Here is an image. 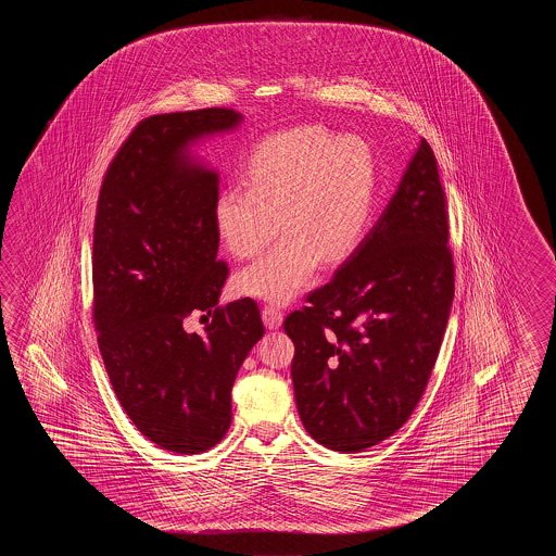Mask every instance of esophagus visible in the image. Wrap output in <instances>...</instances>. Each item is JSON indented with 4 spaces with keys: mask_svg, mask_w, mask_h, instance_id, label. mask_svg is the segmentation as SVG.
<instances>
[{
    "mask_svg": "<svg viewBox=\"0 0 556 556\" xmlns=\"http://www.w3.org/2000/svg\"><path fill=\"white\" fill-rule=\"evenodd\" d=\"M262 319H264V326L268 330H276V328L282 326V309L278 306H273V304H266V306L262 307Z\"/></svg>",
    "mask_w": 556,
    "mask_h": 556,
    "instance_id": "1",
    "label": "esophagus"
}]
</instances>
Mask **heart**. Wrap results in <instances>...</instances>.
<instances>
[{
    "mask_svg": "<svg viewBox=\"0 0 556 556\" xmlns=\"http://www.w3.org/2000/svg\"><path fill=\"white\" fill-rule=\"evenodd\" d=\"M243 187L214 202V225L226 249L252 258L286 228L276 247L237 276L242 294L288 302L321 261L342 262L366 237L376 199V159L357 137L295 127L250 154Z\"/></svg>",
    "mask_w": 556,
    "mask_h": 556,
    "instance_id": "1",
    "label": "heart"
}]
</instances>
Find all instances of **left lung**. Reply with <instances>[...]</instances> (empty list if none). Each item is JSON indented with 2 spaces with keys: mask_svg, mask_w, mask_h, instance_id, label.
<instances>
[{
  "mask_svg": "<svg viewBox=\"0 0 556 556\" xmlns=\"http://www.w3.org/2000/svg\"><path fill=\"white\" fill-rule=\"evenodd\" d=\"M447 199L429 142L388 208L330 282L288 314L295 405L328 450L357 453L414 414L438 362L455 295Z\"/></svg>",
  "mask_w": 556,
  "mask_h": 556,
  "instance_id": "obj_1",
  "label": "left lung"
}]
</instances>
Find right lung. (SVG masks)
I'll return each instance as SVG.
<instances>
[{"label": "right lung", "mask_w": 556, "mask_h": 556, "mask_svg": "<svg viewBox=\"0 0 556 556\" xmlns=\"http://www.w3.org/2000/svg\"><path fill=\"white\" fill-rule=\"evenodd\" d=\"M240 121L225 106L142 118L97 201L93 324L106 374L142 435L182 455L225 438L238 369L264 336L252 298L218 306V175L189 156L190 142ZM194 311L214 318L204 337L181 328Z\"/></svg>", "instance_id": "right-lung-1"}]
</instances>
